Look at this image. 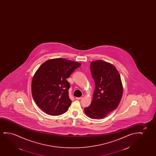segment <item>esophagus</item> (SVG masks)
<instances>
[{
    "instance_id": "esophagus-1",
    "label": "esophagus",
    "mask_w": 156,
    "mask_h": 156,
    "mask_svg": "<svg viewBox=\"0 0 156 156\" xmlns=\"http://www.w3.org/2000/svg\"><path fill=\"white\" fill-rule=\"evenodd\" d=\"M82 98H83L82 97H80V98H76V100H81Z\"/></svg>"
}]
</instances>
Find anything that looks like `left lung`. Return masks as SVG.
I'll return each mask as SVG.
<instances>
[{
    "instance_id": "1",
    "label": "left lung",
    "mask_w": 156,
    "mask_h": 156,
    "mask_svg": "<svg viewBox=\"0 0 156 156\" xmlns=\"http://www.w3.org/2000/svg\"><path fill=\"white\" fill-rule=\"evenodd\" d=\"M90 68L95 88L91 104L84 111L90 118H104L116 109L121 100L120 76L115 66L101 60L91 62Z\"/></svg>"
}]
</instances>
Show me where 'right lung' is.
Returning a JSON list of instances; mask_svg holds the SVG:
<instances>
[{"label":"right lung","instance_id":"right-lung-1","mask_svg":"<svg viewBox=\"0 0 156 156\" xmlns=\"http://www.w3.org/2000/svg\"><path fill=\"white\" fill-rule=\"evenodd\" d=\"M81 66L61 58L49 60L37 70L32 78L31 92L37 105L49 115L65 113L71 103L70 85L66 79Z\"/></svg>","mask_w":156,"mask_h":156}]
</instances>
